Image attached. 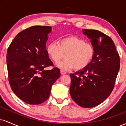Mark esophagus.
Masks as SVG:
<instances>
[{
	"label": "esophagus",
	"mask_w": 126,
	"mask_h": 126,
	"mask_svg": "<svg viewBox=\"0 0 126 126\" xmlns=\"http://www.w3.org/2000/svg\"><path fill=\"white\" fill-rule=\"evenodd\" d=\"M60 73H61L62 75H64V74H66V72L63 70H60Z\"/></svg>",
	"instance_id": "1"
}]
</instances>
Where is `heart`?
<instances>
[{"mask_svg": "<svg viewBox=\"0 0 126 126\" xmlns=\"http://www.w3.org/2000/svg\"><path fill=\"white\" fill-rule=\"evenodd\" d=\"M47 53L54 62H59L57 66L63 69L74 67L79 70L85 69L91 63L94 56V48L90 43L75 36L66 37L60 40L59 44L52 41L47 45Z\"/></svg>", "mask_w": 126, "mask_h": 126, "instance_id": "heart-1", "label": "heart"}]
</instances>
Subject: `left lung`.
Returning a JSON list of instances; mask_svg holds the SVG:
<instances>
[{"label": "left lung", "mask_w": 126, "mask_h": 126, "mask_svg": "<svg viewBox=\"0 0 126 126\" xmlns=\"http://www.w3.org/2000/svg\"><path fill=\"white\" fill-rule=\"evenodd\" d=\"M91 40L94 56L85 69L70 74V94L83 108H92L107 98L114 87L120 65L115 44L110 37L94 30H82Z\"/></svg>", "instance_id": "8db88e82"}]
</instances>
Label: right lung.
<instances>
[{
    "instance_id": "add662e5",
    "label": "right lung",
    "mask_w": 126,
    "mask_h": 126,
    "mask_svg": "<svg viewBox=\"0 0 126 126\" xmlns=\"http://www.w3.org/2000/svg\"><path fill=\"white\" fill-rule=\"evenodd\" d=\"M51 28L33 26L26 29L17 34L7 51L11 87L19 98L28 104H40L47 100L52 85L60 76L57 67L45 69L53 65L46 50Z\"/></svg>"
}]
</instances>
